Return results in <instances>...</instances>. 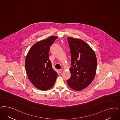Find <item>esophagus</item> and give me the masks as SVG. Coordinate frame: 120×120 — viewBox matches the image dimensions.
I'll return each instance as SVG.
<instances>
[{
  "label": "esophagus",
  "instance_id": "1",
  "mask_svg": "<svg viewBox=\"0 0 120 120\" xmlns=\"http://www.w3.org/2000/svg\"><path fill=\"white\" fill-rule=\"evenodd\" d=\"M59 72H60V73H61L62 71H63V69L59 70Z\"/></svg>",
  "mask_w": 120,
  "mask_h": 120
}]
</instances>
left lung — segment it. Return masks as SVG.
<instances>
[{"instance_id":"left-lung-1","label":"left lung","mask_w":120,"mask_h":120,"mask_svg":"<svg viewBox=\"0 0 120 120\" xmlns=\"http://www.w3.org/2000/svg\"><path fill=\"white\" fill-rule=\"evenodd\" d=\"M71 55V77L67 80L75 90L85 89L93 81L97 69V58L93 49L83 41L68 38Z\"/></svg>"}]
</instances>
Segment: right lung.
Returning <instances> with one entry per match:
<instances>
[{
	"instance_id": "1",
	"label": "right lung",
	"mask_w": 120,
	"mask_h": 120,
	"mask_svg": "<svg viewBox=\"0 0 120 120\" xmlns=\"http://www.w3.org/2000/svg\"><path fill=\"white\" fill-rule=\"evenodd\" d=\"M57 38L52 36L35 43L25 59V69L29 80L36 88L42 90L52 87L57 76L49 55L50 47Z\"/></svg>"
}]
</instances>
